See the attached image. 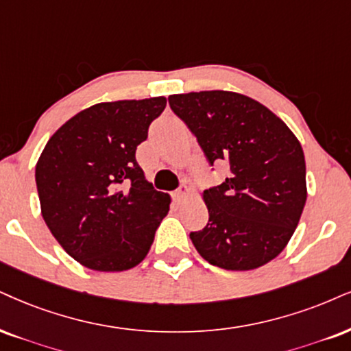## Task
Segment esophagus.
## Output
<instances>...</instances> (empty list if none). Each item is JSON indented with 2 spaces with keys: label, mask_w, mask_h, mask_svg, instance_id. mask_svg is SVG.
<instances>
[{
  "label": "esophagus",
  "mask_w": 351,
  "mask_h": 351,
  "mask_svg": "<svg viewBox=\"0 0 351 351\" xmlns=\"http://www.w3.org/2000/svg\"><path fill=\"white\" fill-rule=\"evenodd\" d=\"M189 193H190V189L187 187V185H180V189L176 190V192H174V198H176V200L180 202L184 197H187Z\"/></svg>",
  "instance_id": "obj_1"
}]
</instances>
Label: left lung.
I'll use <instances>...</instances> for the list:
<instances>
[{
    "mask_svg": "<svg viewBox=\"0 0 351 351\" xmlns=\"http://www.w3.org/2000/svg\"><path fill=\"white\" fill-rule=\"evenodd\" d=\"M208 162L229 176L203 192L210 219L190 232L198 254L224 270H254L287 247L304 208V153L287 123L261 102L229 90L169 96Z\"/></svg>",
    "mask_w": 351,
    "mask_h": 351,
    "instance_id": "8db88e82",
    "label": "left lung"
}]
</instances>
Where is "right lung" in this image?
I'll return each instance as SVG.
<instances>
[{
  "instance_id": "1",
  "label": "right lung",
  "mask_w": 351,
  "mask_h": 351,
  "mask_svg": "<svg viewBox=\"0 0 351 351\" xmlns=\"http://www.w3.org/2000/svg\"><path fill=\"white\" fill-rule=\"evenodd\" d=\"M166 97L101 102L47 141L36 166L42 216L58 244L97 271L136 267L149 252L171 197L153 189L136 146Z\"/></svg>"
}]
</instances>
